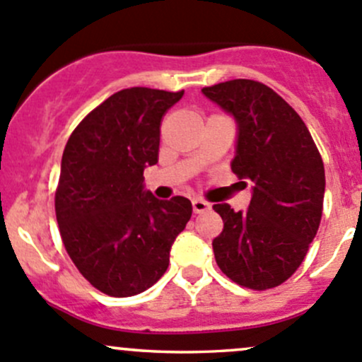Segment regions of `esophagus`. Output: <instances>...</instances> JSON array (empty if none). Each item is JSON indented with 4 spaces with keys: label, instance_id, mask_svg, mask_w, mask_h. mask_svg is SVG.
I'll list each match as a JSON object with an SVG mask.
<instances>
[{
    "label": "esophagus",
    "instance_id": "34e87169",
    "mask_svg": "<svg viewBox=\"0 0 362 362\" xmlns=\"http://www.w3.org/2000/svg\"><path fill=\"white\" fill-rule=\"evenodd\" d=\"M211 204L208 202H204L202 198H196L192 199V210H194V214H204L206 210H210Z\"/></svg>",
    "mask_w": 362,
    "mask_h": 362
}]
</instances>
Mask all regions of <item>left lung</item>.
<instances>
[{
    "instance_id": "8db88e82",
    "label": "left lung",
    "mask_w": 362,
    "mask_h": 362,
    "mask_svg": "<svg viewBox=\"0 0 362 362\" xmlns=\"http://www.w3.org/2000/svg\"><path fill=\"white\" fill-rule=\"evenodd\" d=\"M203 94L235 115L238 145L231 170L252 184L247 211L214 204L224 222L211 243L215 261L238 286L273 289L294 275L319 231L322 158L301 117L272 87L236 78L203 87Z\"/></svg>"
}]
</instances>
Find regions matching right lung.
<instances>
[{
  "label": "right lung",
  "instance_id": "add662e5",
  "mask_svg": "<svg viewBox=\"0 0 362 362\" xmlns=\"http://www.w3.org/2000/svg\"><path fill=\"white\" fill-rule=\"evenodd\" d=\"M184 90L131 87L87 113L64 147L56 217L83 279L113 298L140 294L170 264L192 215L184 196L156 199L144 170L158 163L160 120Z\"/></svg>",
  "mask_w": 362,
  "mask_h": 362
}]
</instances>
